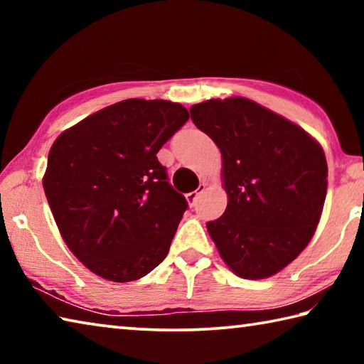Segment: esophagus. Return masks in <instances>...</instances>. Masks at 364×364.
<instances>
[{"mask_svg":"<svg viewBox=\"0 0 364 364\" xmlns=\"http://www.w3.org/2000/svg\"><path fill=\"white\" fill-rule=\"evenodd\" d=\"M205 186H207L205 183H200V184H199V188H197L196 191H191V193H188V194H186V200L189 202V205H191V207H194V205H196L197 197H199L202 193H204V191H205Z\"/></svg>","mask_w":364,"mask_h":364,"instance_id":"esophagus-1","label":"esophagus"}]
</instances>
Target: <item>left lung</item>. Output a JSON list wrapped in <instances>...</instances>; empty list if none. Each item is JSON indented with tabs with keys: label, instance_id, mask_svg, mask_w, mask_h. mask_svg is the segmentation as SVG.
Instances as JSON below:
<instances>
[{
	"label": "left lung",
	"instance_id": "1",
	"mask_svg": "<svg viewBox=\"0 0 364 364\" xmlns=\"http://www.w3.org/2000/svg\"><path fill=\"white\" fill-rule=\"evenodd\" d=\"M223 159L228 205L207 230L244 279H264L299 257L315 234L328 191L323 147L284 117L245 97L189 109Z\"/></svg>",
	"mask_w": 364,
	"mask_h": 364
}]
</instances>
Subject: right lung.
<instances>
[{
    "label": "right lung",
    "instance_id": "obj_1",
    "mask_svg": "<svg viewBox=\"0 0 364 364\" xmlns=\"http://www.w3.org/2000/svg\"><path fill=\"white\" fill-rule=\"evenodd\" d=\"M188 119L178 102L125 100L54 141L43 188L67 247L95 274L136 281L167 257L188 202L157 152Z\"/></svg>",
    "mask_w": 364,
    "mask_h": 364
}]
</instances>
